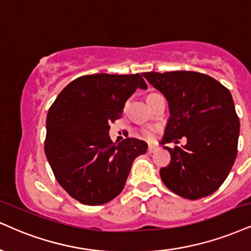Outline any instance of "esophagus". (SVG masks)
Here are the masks:
<instances>
[{"label": "esophagus", "instance_id": "1", "mask_svg": "<svg viewBox=\"0 0 251 251\" xmlns=\"http://www.w3.org/2000/svg\"><path fill=\"white\" fill-rule=\"evenodd\" d=\"M157 150V147L156 145H152V144H150L149 145V148H148V151H149L150 153H152V152H154V151Z\"/></svg>", "mask_w": 251, "mask_h": 251}]
</instances>
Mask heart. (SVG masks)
I'll return each mask as SVG.
<instances>
[{
	"instance_id": "1",
	"label": "heart",
	"mask_w": 251,
	"mask_h": 251,
	"mask_svg": "<svg viewBox=\"0 0 251 251\" xmlns=\"http://www.w3.org/2000/svg\"><path fill=\"white\" fill-rule=\"evenodd\" d=\"M153 95H157V94H150L148 98L153 97ZM142 135H143L144 138H148V140H151V138L153 137V132H152V130H149V129H147V130H143V132H142Z\"/></svg>"
}]
</instances>
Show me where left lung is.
<instances>
[{
    "instance_id": "1",
    "label": "left lung",
    "mask_w": 251,
    "mask_h": 251,
    "mask_svg": "<svg viewBox=\"0 0 251 251\" xmlns=\"http://www.w3.org/2000/svg\"><path fill=\"white\" fill-rule=\"evenodd\" d=\"M142 75L169 103L170 117L160 144L171 162L159 171L173 193L197 200L214 193L229 175L237 154L240 120L230 92L212 76L192 71ZM181 137L187 144L166 147Z\"/></svg>"
}]
</instances>
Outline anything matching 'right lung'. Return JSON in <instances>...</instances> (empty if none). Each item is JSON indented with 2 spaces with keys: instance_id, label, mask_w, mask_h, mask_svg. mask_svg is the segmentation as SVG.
I'll use <instances>...</instances> for the list:
<instances>
[{
  "instance_id": "right-lung-1",
  "label": "right lung",
  "mask_w": 251,
  "mask_h": 251,
  "mask_svg": "<svg viewBox=\"0 0 251 251\" xmlns=\"http://www.w3.org/2000/svg\"><path fill=\"white\" fill-rule=\"evenodd\" d=\"M137 88H148L138 73L83 75L49 109L46 158L60 186L83 205H102L119 196L134 159L147 152L144 141L128 137L116 144L108 134Z\"/></svg>"
}]
</instances>
